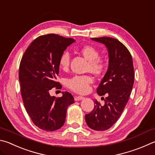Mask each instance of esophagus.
<instances>
[{
    "mask_svg": "<svg viewBox=\"0 0 155 155\" xmlns=\"http://www.w3.org/2000/svg\"><path fill=\"white\" fill-rule=\"evenodd\" d=\"M83 96H74V100L75 101H80V100H83Z\"/></svg>",
    "mask_w": 155,
    "mask_h": 155,
    "instance_id": "1",
    "label": "esophagus"
}]
</instances>
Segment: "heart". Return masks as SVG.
Listing matches in <instances>:
<instances>
[{
  "mask_svg": "<svg viewBox=\"0 0 155 155\" xmlns=\"http://www.w3.org/2000/svg\"><path fill=\"white\" fill-rule=\"evenodd\" d=\"M78 52L88 61L87 66V71L96 76H101L106 72L108 63L104 58L99 57L100 51L95 47L87 45L78 49ZM70 54L64 51L59 58V66L63 70H67L70 64ZM93 83L92 78L89 75H75L68 78L66 85L70 89L78 94H85L90 89Z\"/></svg>",
  "mask_w": 155,
  "mask_h": 155,
  "instance_id": "b5f03b06",
  "label": "heart"
}]
</instances>
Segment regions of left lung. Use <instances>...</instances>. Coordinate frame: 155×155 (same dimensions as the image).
<instances>
[{
    "instance_id": "left-lung-1",
    "label": "left lung",
    "mask_w": 155,
    "mask_h": 155,
    "mask_svg": "<svg viewBox=\"0 0 155 155\" xmlns=\"http://www.w3.org/2000/svg\"><path fill=\"white\" fill-rule=\"evenodd\" d=\"M91 39L104 44L108 51V68L97 88L98 95L108 96L104 105L94 101V108L85 114V120L94 130L105 131L117 121L128 102L134 83V64L130 52L117 39Z\"/></svg>"
}]
</instances>
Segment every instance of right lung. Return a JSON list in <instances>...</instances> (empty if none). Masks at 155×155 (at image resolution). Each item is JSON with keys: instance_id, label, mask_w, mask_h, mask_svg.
<instances>
[{"instance_id": "add662e5", "label": "right lung", "mask_w": 155, "mask_h": 155, "mask_svg": "<svg viewBox=\"0 0 155 155\" xmlns=\"http://www.w3.org/2000/svg\"><path fill=\"white\" fill-rule=\"evenodd\" d=\"M74 41L55 34L42 35L32 42L21 58L19 80L22 100L34 124L43 130L53 131L61 128L67 108L74 102L72 94L67 91L59 97L49 95L53 87L61 89L56 81L59 58Z\"/></svg>"}]
</instances>
